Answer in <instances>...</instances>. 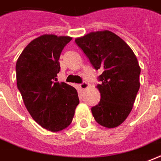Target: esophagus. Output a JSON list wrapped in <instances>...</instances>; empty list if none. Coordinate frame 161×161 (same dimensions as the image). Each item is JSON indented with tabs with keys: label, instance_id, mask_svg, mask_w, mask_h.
I'll return each mask as SVG.
<instances>
[{
	"label": "esophagus",
	"instance_id": "34e87169",
	"mask_svg": "<svg viewBox=\"0 0 161 161\" xmlns=\"http://www.w3.org/2000/svg\"><path fill=\"white\" fill-rule=\"evenodd\" d=\"M88 87H89V84H88L87 83H85V82H83V83L79 84V88H80L81 89H87Z\"/></svg>",
	"mask_w": 161,
	"mask_h": 161
}]
</instances>
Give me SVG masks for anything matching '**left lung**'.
<instances>
[{
    "instance_id": "left-lung-1",
    "label": "left lung",
    "mask_w": 161,
    "mask_h": 161,
    "mask_svg": "<svg viewBox=\"0 0 161 161\" xmlns=\"http://www.w3.org/2000/svg\"><path fill=\"white\" fill-rule=\"evenodd\" d=\"M89 58L98 77L100 101L91 108L95 121L108 128L118 127L126 120L140 87V67L137 57L124 40L108 30L92 32L75 40Z\"/></svg>"
}]
</instances>
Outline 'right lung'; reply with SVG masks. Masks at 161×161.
<instances>
[{
    "label": "right lung",
    "mask_w": 161,
    "mask_h": 161,
    "mask_svg": "<svg viewBox=\"0 0 161 161\" xmlns=\"http://www.w3.org/2000/svg\"><path fill=\"white\" fill-rule=\"evenodd\" d=\"M72 40L68 36L45 34L27 45L16 64L17 85L34 121L45 129L58 132L68 127L79 104L75 88L57 82L59 58Z\"/></svg>",
    "instance_id": "right-lung-1"
}]
</instances>
